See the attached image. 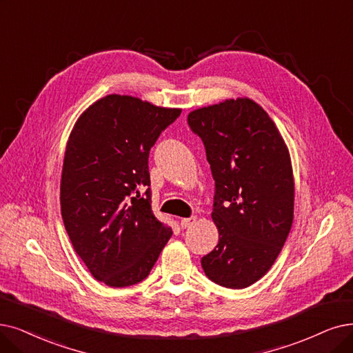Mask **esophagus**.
Instances as JSON below:
<instances>
[{
  "mask_svg": "<svg viewBox=\"0 0 353 353\" xmlns=\"http://www.w3.org/2000/svg\"><path fill=\"white\" fill-rule=\"evenodd\" d=\"M196 221V217H188V219H182L181 220V228L182 229H187L190 225H192Z\"/></svg>",
  "mask_w": 353,
  "mask_h": 353,
  "instance_id": "obj_1",
  "label": "esophagus"
}]
</instances>
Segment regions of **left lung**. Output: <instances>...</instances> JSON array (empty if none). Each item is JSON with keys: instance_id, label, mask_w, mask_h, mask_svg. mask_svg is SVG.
Returning a JSON list of instances; mask_svg holds the SVG:
<instances>
[{"instance_id": "1", "label": "left lung", "mask_w": 353, "mask_h": 353, "mask_svg": "<svg viewBox=\"0 0 353 353\" xmlns=\"http://www.w3.org/2000/svg\"><path fill=\"white\" fill-rule=\"evenodd\" d=\"M190 129L214 178L219 243L201 266L213 283L241 290L271 270L294 217L290 153L275 123L249 98L194 110Z\"/></svg>"}]
</instances>
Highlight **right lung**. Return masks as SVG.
Segmentation results:
<instances>
[{"label": "right lung", "instance_id": "1", "mask_svg": "<svg viewBox=\"0 0 353 353\" xmlns=\"http://www.w3.org/2000/svg\"><path fill=\"white\" fill-rule=\"evenodd\" d=\"M179 114V108L111 94L83 111L70 132L61 179L62 219L78 256L108 287L143 281L172 236L153 216L148 159Z\"/></svg>", "mask_w": 353, "mask_h": 353}]
</instances>
